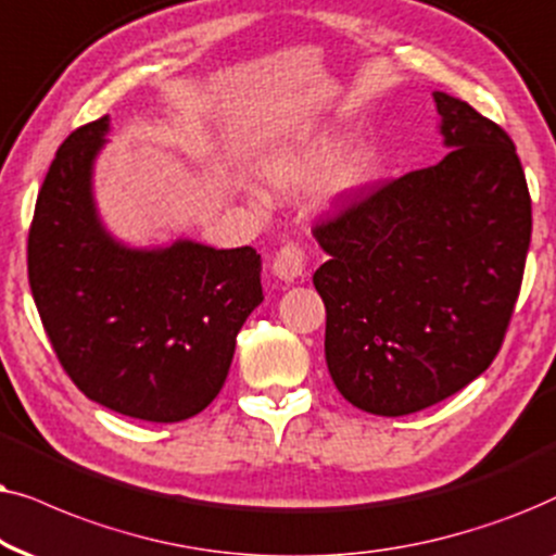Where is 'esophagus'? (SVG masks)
Here are the masks:
<instances>
[{"instance_id": "1", "label": "esophagus", "mask_w": 556, "mask_h": 556, "mask_svg": "<svg viewBox=\"0 0 556 556\" xmlns=\"http://www.w3.org/2000/svg\"><path fill=\"white\" fill-rule=\"evenodd\" d=\"M305 264H307V251L300 247V243H287L277 251V256H274L271 262V271L277 274L282 282H294V279L302 277V271H305Z\"/></svg>"}]
</instances>
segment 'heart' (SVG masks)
Masks as SVG:
<instances>
[{
    "label": "heart",
    "instance_id": "obj_1",
    "mask_svg": "<svg viewBox=\"0 0 556 556\" xmlns=\"http://www.w3.org/2000/svg\"><path fill=\"white\" fill-rule=\"evenodd\" d=\"M332 160H336V144L323 142V144L309 147V150L300 154H282V157L271 160L269 165H266V177L277 185H294V182L307 180V177H313L315 173H320V169L328 167ZM366 173L368 167L364 160L348 162L338 175V188L340 190L355 188V185L366 180Z\"/></svg>",
    "mask_w": 556,
    "mask_h": 556
}]
</instances>
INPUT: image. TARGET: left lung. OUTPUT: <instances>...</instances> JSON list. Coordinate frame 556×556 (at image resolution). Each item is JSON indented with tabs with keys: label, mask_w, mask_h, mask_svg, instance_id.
Masks as SVG:
<instances>
[{
	"label": "left lung",
	"mask_w": 556,
	"mask_h": 556,
	"mask_svg": "<svg viewBox=\"0 0 556 556\" xmlns=\"http://www.w3.org/2000/svg\"><path fill=\"white\" fill-rule=\"evenodd\" d=\"M438 165L338 195L313 233L330 258L325 361L358 409L402 417L453 396L498 355L521 292L531 198L510 137L434 91Z\"/></svg>",
	"instance_id": "obj_1"
}]
</instances>
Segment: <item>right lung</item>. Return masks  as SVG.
I'll list each match as a JSON object with an SVG mask.
<instances>
[{
    "label": "right lung",
    "instance_id": "1",
    "mask_svg": "<svg viewBox=\"0 0 556 556\" xmlns=\"http://www.w3.org/2000/svg\"><path fill=\"white\" fill-rule=\"evenodd\" d=\"M109 116L58 147L35 203L27 274L50 345L71 381L124 417L182 421L224 387L236 336L262 294L251 247L175 241L129 249L96 216L91 167Z\"/></svg>",
    "mask_w": 556,
    "mask_h": 556
}]
</instances>
